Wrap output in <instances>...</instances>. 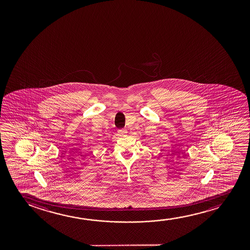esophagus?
I'll return each instance as SVG.
<instances>
[{
    "instance_id": "obj_1",
    "label": "esophagus",
    "mask_w": 250,
    "mask_h": 250,
    "mask_svg": "<svg viewBox=\"0 0 250 250\" xmlns=\"http://www.w3.org/2000/svg\"><path fill=\"white\" fill-rule=\"evenodd\" d=\"M118 133H119L120 137H125V136H126L127 131L125 130H118Z\"/></svg>"
}]
</instances>
